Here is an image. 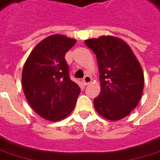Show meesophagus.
Listing matches in <instances>:
<instances>
[{"instance_id": "34e87169", "label": "esophagus", "mask_w": 160, "mask_h": 160, "mask_svg": "<svg viewBox=\"0 0 160 160\" xmlns=\"http://www.w3.org/2000/svg\"><path fill=\"white\" fill-rule=\"evenodd\" d=\"M91 82H92V78H91L90 76H85L84 78L82 79V82H83L84 85H87V84H89Z\"/></svg>"}]
</instances>
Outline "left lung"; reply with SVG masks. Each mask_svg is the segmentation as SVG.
I'll list each match as a JSON object with an SVG mask.
<instances>
[{"label":"left lung","mask_w":160,"mask_h":160,"mask_svg":"<svg viewBox=\"0 0 160 160\" xmlns=\"http://www.w3.org/2000/svg\"><path fill=\"white\" fill-rule=\"evenodd\" d=\"M96 54L101 90L94 98L97 112L110 121L128 115L142 97L144 78L140 63L122 39L101 36L84 41Z\"/></svg>","instance_id":"obj_1"}]
</instances>
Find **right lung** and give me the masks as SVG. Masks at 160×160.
<instances>
[{"label":"right lung","mask_w":160,"mask_h":160,"mask_svg":"<svg viewBox=\"0 0 160 160\" xmlns=\"http://www.w3.org/2000/svg\"><path fill=\"white\" fill-rule=\"evenodd\" d=\"M77 40L55 34L34 48L22 73L23 93L32 109L52 122L66 118L75 108L80 88L70 80L66 52Z\"/></svg>","instance_id":"right-lung-1"}]
</instances>
